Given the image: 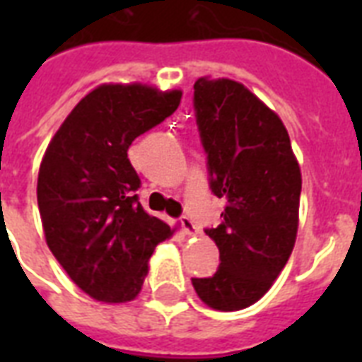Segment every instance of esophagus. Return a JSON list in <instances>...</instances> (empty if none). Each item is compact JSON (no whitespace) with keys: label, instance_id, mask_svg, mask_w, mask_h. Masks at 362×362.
Wrapping results in <instances>:
<instances>
[{"label":"esophagus","instance_id":"obj_1","mask_svg":"<svg viewBox=\"0 0 362 362\" xmlns=\"http://www.w3.org/2000/svg\"><path fill=\"white\" fill-rule=\"evenodd\" d=\"M180 227H182V231L186 233V235H197L199 233L195 221H193L192 218H187V216H182L180 218Z\"/></svg>","mask_w":362,"mask_h":362}]
</instances>
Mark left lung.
I'll list each match as a JSON object with an SVG mask.
<instances>
[{
	"instance_id": "8db88e82",
	"label": "left lung",
	"mask_w": 362,
	"mask_h": 362,
	"mask_svg": "<svg viewBox=\"0 0 362 362\" xmlns=\"http://www.w3.org/2000/svg\"><path fill=\"white\" fill-rule=\"evenodd\" d=\"M193 90L210 189L227 206L220 226L204 229L220 250V267L192 284L210 308L235 312L257 303L286 267L303 178L286 125L246 86L203 76Z\"/></svg>"
}]
</instances>
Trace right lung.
<instances>
[{
    "mask_svg": "<svg viewBox=\"0 0 362 362\" xmlns=\"http://www.w3.org/2000/svg\"><path fill=\"white\" fill-rule=\"evenodd\" d=\"M180 99V90L103 84L71 110L45 152L37 180L45 238L71 280L95 300H133L150 255L173 235L139 203L141 178L127 150Z\"/></svg>",
    "mask_w": 362,
    "mask_h": 362,
    "instance_id": "right-lung-1",
    "label": "right lung"
}]
</instances>
